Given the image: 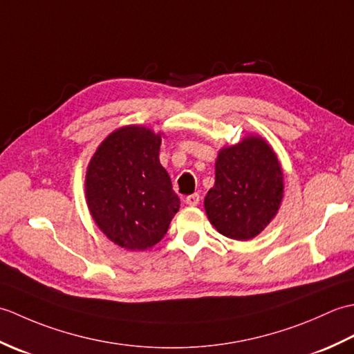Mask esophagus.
Returning <instances> with one entry per match:
<instances>
[{
	"label": "esophagus",
	"instance_id": "34e87169",
	"mask_svg": "<svg viewBox=\"0 0 354 354\" xmlns=\"http://www.w3.org/2000/svg\"><path fill=\"white\" fill-rule=\"evenodd\" d=\"M199 201H201V196L198 193H194V194H190V196H187L185 198V202L189 205H192V207H194V205H198L199 204Z\"/></svg>",
	"mask_w": 354,
	"mask_h": 354
}]
</instances>
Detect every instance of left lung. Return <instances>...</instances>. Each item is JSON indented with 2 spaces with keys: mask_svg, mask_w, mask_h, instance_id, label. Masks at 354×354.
<instances>
[{
  "mask_svg": "<svg viewBox=\"0 0 354 354\" xmlns=\"http://www.w3.org/2000/svg\"><path fill=\"white\" fill-rule=\"evenodd\" d=\"M283 193V170L272 147L259 135H248L219 150L216 181L204 207L209 223L221 234L250 240L274 219Z\"/></svg>",
  "mask_w": 354,
  "mask_h": 354,
  "instance_id": "1",
  "label": "left lung"
}]
</instances>
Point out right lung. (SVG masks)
Here are the masks:
<instances>
[{
    "mask_svg": "<svg viewBox=\"0 0 354 354\" xmlns=\"http://www.w3.org/2000/svg\"><path fill=\"white\" fill-rule=\"evenodd\" d=\"M161 133L124 126L97 147L85 178L86 204L111 242L145 251L165 236L181 201L160 162Z\"/></svg>",
    "mask_w": 354,
    "mask_h": 354,
    "instance_id": "add662e5",
    "label": "right lung"
}]
</instances>
